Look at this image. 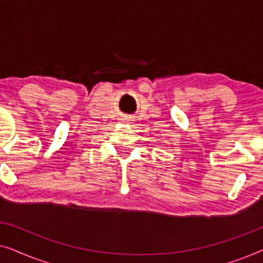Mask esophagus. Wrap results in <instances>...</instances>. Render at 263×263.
Listing matches in <instances>:
<instances>
[{"mask_svg": "<svg viewBox=\"0 0 263 263\" xmlns=\"http://www.w3.org/2000/svg\"><path fill=\"white\" fill-rule=\"evenodd\" d=\"M127 122H129V120H127Z\"/></svg>", "mask_w": 263, "mask_h": 263, "instance_id": "1", "label": "esophagus"}]
</instances>
